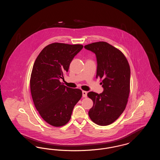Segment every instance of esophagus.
<instances>
[{"mask_svg": "<svg viewBox=\"0 0 160 160\" xmlns=\"http://www.w3.org/2000/svg\"><path fill=\"white\" fill-rule=\"evenodd\" d=\"M82 95H83V97L84 98H86L87 97V92L86 91H82Z\"/></svg>", "mask_w": 160, "mask_h": 160, "instance_id": "esophagus-1", "label": "esophagus"}]
</instances>
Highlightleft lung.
I'll list each match as a JSON object with an SVG mask.
<instances>
[{"instance_id": "left-lung-1", "label": "left lung", "mask_w": 160, "mask_h": 160, "mask_svg": "<svg viewBox=\"0 0 160 160\" xmlns=\"http://www.w3.org/2000/svg\"><path fill=\"white\" fill-rule=\"evenodd\" d=\"M95 54L97 61V78L104 91L101 93L89 92L93 105L89 111L92 121L101 126L114 122L124 111L130 91V68L124 54L106 42H97L84 46Z\"/></svg>"}]
</instances>
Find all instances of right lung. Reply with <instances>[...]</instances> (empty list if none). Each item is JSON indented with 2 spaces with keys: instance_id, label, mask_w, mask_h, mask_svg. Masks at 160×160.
Returning a JSON list of instances; mask_svg holds the SVG:
<instances>
[{
  "instance_id": "1",
  "label": "right lung",
  "mask_w": 160,
  "mask_h": 160,
  "mask_svg": "<svg viewBox=\"0 0 160 160\" xmlns=\"http://www.w3.org/2000/svg\"><path fill=\"white\" fill-rule=\"evenodd\" d=\"M83 46L55 42L44 47L35 61L30 86L34 105L42 118L54 127L69 122L82 91L60 82Z\"/></svg>"
}]
</instances>
